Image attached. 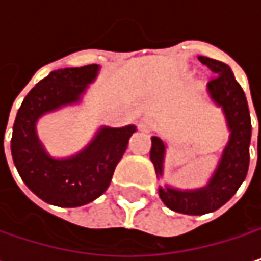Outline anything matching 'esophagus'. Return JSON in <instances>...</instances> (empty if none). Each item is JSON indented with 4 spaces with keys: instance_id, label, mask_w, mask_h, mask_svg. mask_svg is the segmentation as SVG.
I'll use <instances>...</instances> for the list:
<instances>
[{
    "instance_id": "obj_1",
    "label": "esophagus",
    "mask_w": 261,
    "mask_h": 261,
    "mask_svg": "<svg viewBox=\"0 0 261 261\" xmlns=\"http://www.w3.org/2000/svg\"><path fill=\"white\" fill-rule=\"evenodd\" d=\"M139 130L142 131H149L151 130V121L148 118H143L139 121Z\"/></svg>"
}]
</instances>
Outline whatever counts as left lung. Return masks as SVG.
<instances>
[{"label": "left lung", "mask_w": 261, "mask_h": 261, "mask_svg": "<svg viewBox=\"0 0 261 261\" xmlns=\"http://www.w3.org/2000/svg\"><path fill=\"white\" fill-rule=\"evenodd\" d=\"M198 59L216 74L215 79L208 81L207 90L212 99L222 107L231 134L218 169L205 187L198 190L160 187L159 195L165 205L184 215H205L222 207L227 201L231 199V196L243 182L249 166V142L252 127L245 92L236 81L234 74L228 65L204 56H199ZM149 155L151 162L154 163L155 174L162 175L165 143L157 136L152 137Z\"/></svg>", "instance_id": "obj_1"}]
</instances>
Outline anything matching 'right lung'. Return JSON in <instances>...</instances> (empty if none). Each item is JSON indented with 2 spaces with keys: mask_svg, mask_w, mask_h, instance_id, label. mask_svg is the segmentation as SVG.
Here are the masks:
<instances>
[{
  "mask_svg": "<svg viewBox=\"0 0 261 261\" xmlns=\"http://www.w3.org/2000/svg\"><path fill=\"white\" fill-rule=\"evenodd\" d=\"M98 65L53 71L24 98L12 134V157L27 187L48 204L80 207L101 196L112 181L134 125L101 128L80 154L56 160L36 134V121L46 112L77 102L98 74Z\"/></svg>",
  "mask_w": 261,
  "mask_h": 261,
  "instance_id": "add662e5",
  "label": "right lung"
}]
</instances>
